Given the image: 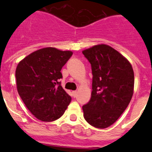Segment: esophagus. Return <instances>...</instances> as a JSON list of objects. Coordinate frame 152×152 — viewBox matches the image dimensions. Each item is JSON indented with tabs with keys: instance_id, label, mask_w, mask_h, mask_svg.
<instances>
[{
	"instance_id": "1",
	"label": "esophagus",
	"mask_w": 152,
	"mask_h": 152,
	"mask_svg": "<svg viewBox=\"0 0 152 152\" xmlns=\"http://www.w3.org/2000/svg\"><path fill=\"white\" fill-rule=\"evenodd\" d=\"M72 94H73V96H75H75H77V91H73V92H72Z\"/></svg>"
}]
</instances>
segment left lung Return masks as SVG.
Here are the masks:
<instances>
[{
    "label": "left lung",
    "instance_id": "1",
    "mask_svg": "<svg viewBox=\"0 0 152 152\" xmlns=\"http://www.w3.org/2000/svg\"><path fill=\"white\" fill-rule=\"evenodd\" d=\"M91 65L92 92L82 107L85 120L98 129L113 124L127 108L133 94L134 72L119 52L97 45L82 52Z\"/></svg>",
    "mask_w": 152,
    "mask_h": 152
}]
</instances>
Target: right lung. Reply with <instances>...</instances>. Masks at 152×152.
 Listing matches in <instances>:
<instances>
[{
	"mask_svg": "<svg viewBox=\"0 0 152 152\" xmlns=\"http://www.w3.org/2000/svg\"><path fill=\"white\" fill-rule=\"evenodd\" d=\"M72 54L71 51L44 48L31 53L17 65L19 95L31 113L41 121L59 119L72 100L59 80L61 68Z\"/></svg>",
	"mask_w": 152,
	"mask_h": 152,
	"instance_id": "1",
	"label": "right lung"
}]
</instances>
